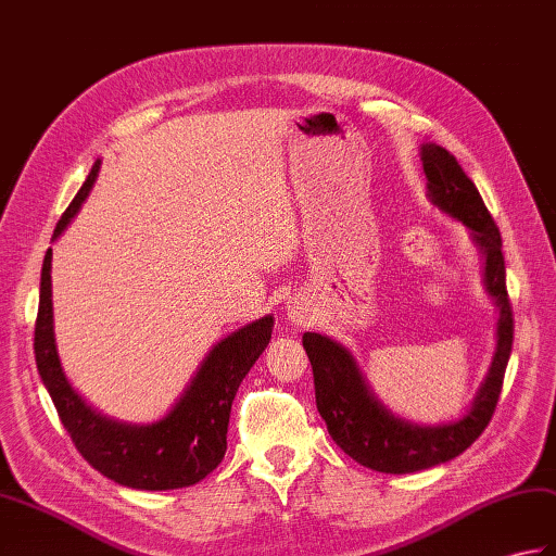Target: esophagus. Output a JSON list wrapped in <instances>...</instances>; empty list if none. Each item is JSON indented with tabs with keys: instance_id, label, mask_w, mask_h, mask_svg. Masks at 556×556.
I'll use <instances>...</instances> for the list:
<instances>
[{
	"instance_id": "34e87169",
	"label": "esophagus",
	"mask_w": 556,
	"mask_h": 556,
	"mask_svg": "<svg viewBox=\"0 0 556 556\" xmlns=\"http://www.w3.org/2000/svg\"><path fill=\"white\" fill-rule=\"evenodd\" d=\"M287 317L293 327L307 325V321L313 319V305H309V301L303 299V295H299V299H291L287 305Z\"/></svg>"
}]
</instances>
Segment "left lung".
Wrapping results in <instances>:
<instances>
[{"label":"left lung","instance_id":"1","mask_svg":"<svg viewBox=\"0 0 556 556\" xmlns=\"http://www.w3.org/2000/svg\"><path fill=\"white\" fill-rule=\"evenodd\" d=\"M421 161L431 201L447 215L462 219L485 255V287L500 305L497 353L467 415L453 424L415 426L393 417L369 393L353 355L343 345L321 333H303V348L315 374L317 409L327 421L329 435L348 457L383 473L431 469L462 455L493 419L514 343L505 255L493 215L453 153L438 144H424Z\"/></svg>","mask_w":556,"mask_h":556}]
</instances>
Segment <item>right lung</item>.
<instances>
[{
    "label": "right lung",
    "mask_w": 556,
    "mask_h": 556,
    "mask_svg": "<svg viewBox=\"0 0 556 556\" xmlns=\"http://www.w3.org/2000/svg\"><path fill=\"white\" fill-rule=\"evenodd\" d=\"M99 173V161L61 215L54 239L80 208ZM51 249H47L40 307L35 319V363L54 400L63 429L92 467L106 479L137 490H175L205 479L227 450V424L239 383L273 339V317L255 319L219 341L170 415L132 426L101 417L73 391L61 369L51 329Z\"/></svg>",
    "instance_id": "right-lung-1"
}]
</instances>
